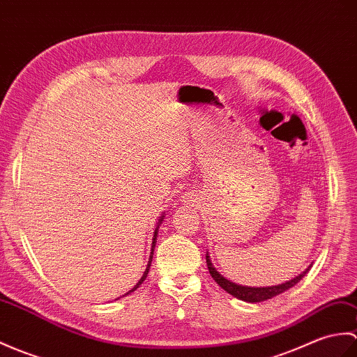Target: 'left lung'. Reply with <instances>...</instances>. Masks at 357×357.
<instances>
[{
  "instance_id": "1",
  "label": "left lung",
  "mask_w": 357,
  "mask_h": 357,
  "mask_svg": "<svg viewBox=\"0 0 357 357\" xmlns=\"http://www.w3.org/2000/svg\"><path fill=\"white\" fill-rule=\"evenodd\" d=\"M205 260H206V266H208V271H210V275L223 289V291H227L229 295H233L234 298H237V300H242V301H246V303L266 301V300H271V298H273V296H277L280 294L289 291V289L294 287L296 283H300V281L304 278L305 273H307L312 268V264H310V266L305 269L304 272H301L300 275L286 281V283H281V284H277V286H266V287H251V286L237 284V283H234V281H231V280L223 277L222 273L218 272V269L213 266L208 252H206V255H205Z\"/></svg>"
}]
</instances>
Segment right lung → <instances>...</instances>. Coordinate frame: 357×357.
<instances>
[{
  "mask_svg": "<svg viewBox=\"0 0 357 357\" xmlns=\"http://www.w3.org/2000/svg\"><path fill=\"white\" fill-rule=\"evenodd\" d=\"M164 214H162V216L160 218V220H158V225H156V229H155V233H153V238H152V252H151V259H149V263H147V268H146V271H144V273H143V277H141L139 278V281H138V283L134 286V287H132L130 289V291L128 292V294H124L123 296H126V295H129V294H132V292H134L135 291V289H138L139 287V284L141 283H143V281L146 280V277H147V273H149V269H151V264H152V257H153V250H155V245H156V237H158V228H160V225H161V222L164 220Z\"/></svg>",
  "mask_w": 357,
  "mask_h": 357,
  "instance_id": "obj_1",
  "label": "right lung"
}]
</instances>
